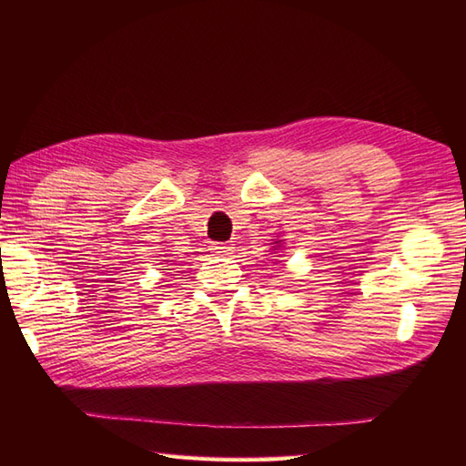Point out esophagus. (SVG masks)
<instances>
[{"label": "esophagus", "mask_w": 466, "mask_h": 466, "mask_svg": "<svg viewBox=\"0 0 466 466\" xmlns=\"http://www.w3.org/2000/svg\"><path fill=\"white\" fill-rule=\"evenodd\" d=\"M210 250H212L214 254H218V256H226V254L232 252V246H230V244H224V242H214V244L210 246Z\"/></svg>", "instance_id": "obj_1"}]
</instances>
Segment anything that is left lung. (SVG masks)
Returning <instances> with one entry per match:
<instances>
[{
    "label": "left lung",
    "mask_w": 466,
    "mask_h": 466,
    "mask_svg": "<svg viewBox=\"0 0 466 466\" xmlns=\"http://www.w3.org/2000/svg\"><path fill=\"white\" fill-rule=\"evenodd\" d=\"M274 244H276V248H274V250H279V246L282 244V240H279V242H274Z\"/></svg>",
    "instance_id": "8db88e82"
}]
</instances>
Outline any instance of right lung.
<instances>
[{
    "label": "right lung",
    "mask_w": 466,
    "mask_h": 466,
    "mask_svg": "<svg viewBox=\"0 0 466 466\" xmlns=\"http://www.w3.org/2000/svg\"><path fill=\"white\" fill-rule=\"evenodd\" d=\"M164 262H172V260H164ZM164 270H167V268H164Z\"/></svg>",
    "instance_id": "obj_1"
}]
</instances>
